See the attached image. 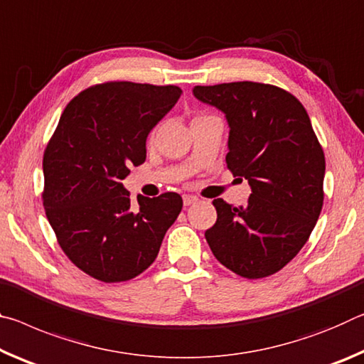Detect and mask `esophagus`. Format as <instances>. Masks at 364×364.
<instances>
[{
  "instance_id": "esophagus-1",
  "label": "esophagus",
  "mask_w": 364,
  "mask_h": 364,
  "mask_svg": "<svg viewBox=\"0 0 364 364\" xmlns=\"http://www.w3.org/2000/svg\"><path fill=\"white\" fill-rule=\"evenodd\" d=\"M196 201H198V198H196V196H193V195H183V206H190V205L196 203Z\"/></svg>"
}]
</instances>
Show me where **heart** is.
Instances as JSON below:
<instances>
[{
    "instance_id": "heart-1",
    "label": "heart",
    "mask_w": 364,
    "mask_h": 364,
    "mask_svg": "<svg viewBox=\"0 0 364 364\" xmlns=\"http://www.w3.org/2000/svg\"><path fill=\"white\" fill-rule=\"evenodd\" d=\"M203 116H205V114H201V116H196V117H203ZM196 117H195V119H196ZM154 134H156V129H154V130H153V132H151V135H150V139H153V136H154Z\"/></svg>"
}]
</instances>
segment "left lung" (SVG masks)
<instances>
[{
	"instance_id": "8db88e82",
	"label": "left lung",
	"mask_w": 364,
	"mask_h": 364,
	"mask_svg": "<svg viewBox=\"0 0 364 364\" xmlns=\"http://www.w3.org/2000/svg\"><path fill=\"white\" fill-rule=\"evenodd\" d=\"M193 95L228 117V169L252 187L247 206L213 201L218 219L205 232L208 245L237 276H272L305 245L323 210V146L306 109L284 88L230 82L196 85Z\"/></svg>"
}]
</instances>
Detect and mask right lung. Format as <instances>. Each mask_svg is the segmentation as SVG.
<instances>
[{"mask_svg":"<svg viewBox=\"0 0 364 364\" xmlns=\"http://www.w3.org/2000/svg\"><path fill=\"white\" fill-rule=\"evenodd\" d=\"M176 85L105 82L69 101L43 153L41 200L65 256L112 284L141 274L182 210L174 192L136 196L122 181L146 159V136L177 103Z\"/></svg>","mask_w":364,"mask_h":364,"instance_id":"obj_1","label":"right lung"}]
</instances>
